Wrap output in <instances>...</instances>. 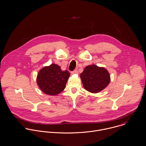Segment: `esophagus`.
<instances>
[{"label":"esophagus","mask_w":146,"mask_h":146,"mask_svg":"<svg viewBox=\"0 0 146 146\" xmlns=\"http://www.w3.org/2000/svg\"><path fill=\"white\" fill-rule=\"evenodd\" d=\"M71 74H73V75H74V74H78V70H77L76 69L74 71H73L71 72Z\"/></svg>","instance_id":"esophagus-1"}]
</instances>
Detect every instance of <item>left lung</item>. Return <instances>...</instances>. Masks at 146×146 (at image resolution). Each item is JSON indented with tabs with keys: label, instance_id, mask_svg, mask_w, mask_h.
Returning <instances> with one entry per match:
<instances>
[{
	"label": "left lung",
	"instance_id": "1",
	"mask_svg": "<svg viewBox=\"0 0 146 146\" xmlns=\"http://www.w3.org/2000/svg\"><path fill=\"white\" fill-rule=\"evenodd\" d=\"M84 89L92 93H98L106 89L110 82V76L104 67L90 65L85 67L80 74Z\"/></svg>",
	"mask_w": 146,
	"mask_h": 146
}]
</instances>
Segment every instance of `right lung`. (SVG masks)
<instances>
[{"instance_id": "right-lung-1", "label": "right lung", "mask_w": 146, "mask_h": 146, "mask_svg": "<svg viewBox=\"0 0 146 146\" xmlns=\"http://www.w3.org/2000/svg\"><path fill=\"white\" fill-rule=\"evenodd\" d=\"M70 75L67 70L62 71L60 66L52 64L40 70L37 76V84L44 94L55 96L65 89Z\"/></svg>"}]
</instances>
